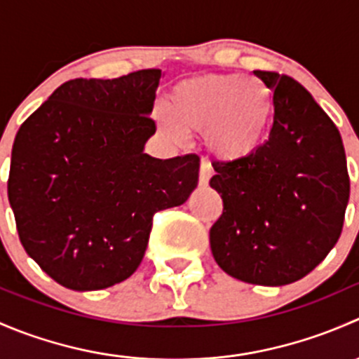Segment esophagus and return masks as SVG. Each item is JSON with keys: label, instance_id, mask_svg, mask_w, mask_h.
<instances>
[{"label": "esophagus", "instance_id": "obj_1", "mask_svg": "<svg viewBox=\"0 0 359 359\" xmlns=\"http://www.w3.org/2000/svg\"><path fill=\"white\" fill-rule=\"evenodd\" d=\"M210 175H212V166H210V163L201 161V165H200V186H203V187L208 186Z\"/></svg>", "mask_w": 359, "mask_h": 359}]
</instances>
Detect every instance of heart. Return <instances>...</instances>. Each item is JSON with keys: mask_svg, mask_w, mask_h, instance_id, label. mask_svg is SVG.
I'll return each mask as SVG.
<instances>
[{"mask_svg": "<svg viewBox=\"0 0 359 359\" xmlns=\"http://www.w3.org/2000/svg\"><path fill=\"white\" fill-rule=\"evenodd\" d=\"M159 114L163 133L179 139L184 130L206 132V146L226 161L250 156L260 146L271 118L269 92L257 79L210 74L177 83Z\"/></svg>", "mask_w": 359, "mask_h": 359, "instance_id": "b5f03b06", "label": "heart"}]
</instances>
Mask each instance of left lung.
<instances>
[{
    "label": "left lung",
    "instance_id": "8db88e82",
    "mask_svg": "<svg viewBox=\"0 0 359 359\" xmlns=\"http://www.w3.org/2000/svg\"><path fill=\"white\" fill-rule=\"evenodd\" d=\"M253 74L273 93L269 139L247 158L212 163L224 208L210 248L229 276L281 287L309 274L340 238L349 173L339 130L311 93L287 74Z\"/></svg>",
    "mask_w": 359,
    "mask_h": 359
}]
</instances>
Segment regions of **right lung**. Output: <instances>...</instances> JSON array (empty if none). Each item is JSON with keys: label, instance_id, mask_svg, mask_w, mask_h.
Listing matches in <instances>:
<instances>
[{"label": "right lung", "instance_id": "obj_1", "mask_svg": "<svg viewBox=\"0 0 359 359\" xmlns=\"http://www.w3.org/2000/svg\"><path fill=\"white\" fill-rule=\"evenodd\" d=\"M161 69L60 85L20 125L8 200L27 255L62 287L102 290L142 262L153 217L182 205L200 156L151 158Z\"/></svg>", "mask_w": 359, "mask_h": 359}]
</instances>
